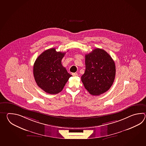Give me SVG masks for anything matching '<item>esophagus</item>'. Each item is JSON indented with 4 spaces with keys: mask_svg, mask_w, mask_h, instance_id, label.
I'll return each mask as SVG.
<instances>
[{
    "mask_svg": "<svg viewBox=\"0 0 146 146\" xmlns=\"http://www.w3.org/2000/svg\"><path fill=\"white\" fill-rule=\"evenodd\" d=\"M72 75L74 77H76V76H78V74L77 73H72Z\"/></svg>",
    "mask_w": 146,
    "mask_h": 146,
    "instance_id": "esophagus-1",
    "label": "esophagus"
}]
</instances>
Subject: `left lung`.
I'll return each instance as SVG.
<instances>
[{
	"mask_svg": "<svg viewBox=\"0 0 146 146\" xmlns=\"http://www.w3.org/2000/svg\"><path fill=\"white\" fill-rule=\"evenodd\" d=\"M86 70L81 76L84 87L93 96L105 93L115 79V62L104 50L96 48L85 55Z\"/></svg>",
	"mask_w": 146,
	"mask_h": 146,
	"instance_id": "obj_1",
	"label": "left lung"
}]
</instances>
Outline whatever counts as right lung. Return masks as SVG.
Instances as JSON below:
<instances>
[{
  "label": "right lung",
  "instance_id": "obj_1",
  "mask_svg": "<svg viewBox=\"0 0 146 146\" xmlns=\"http://www.w3.org/2000/svg\"><path fill=\"white\" fill-rule=\"evenodd\" d=\"M65 54L57 52L55 48H50L42 53L34 62V79L37 86L46 93H59L72 76L62 64Z\"/></svg>",
  "mask_w": 146,
  "mask_h": 146
}]
</instances>
